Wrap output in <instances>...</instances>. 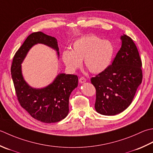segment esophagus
I'll use <instances>...</instances> for the list:
<instances>
[{
  "label": "esophagus",
  "mask_w": 153,
  "mask_h": 153,
  "mask_svg": "<svg viewBox=\"0 0 153 153\" xmlns=\"http://www.w3.org/2000/svg\"><path fill=\"white\" fill-rule=\"evenodd\" d=\"M79 82H80V83H85V82H86V79L85 78V77H80L79 79Z\"/></svg>",
  "instance_id": "obj_1"
}]
</instances>
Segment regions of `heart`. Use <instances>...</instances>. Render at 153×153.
<instances>
[{"instance_id":"b5f03b06","label":"heart","mask_w":153,"mask_h":153,"mask_svg":"<svg viewBox=\"0 0 153 153\" xmlns=\"http://www.w3.org/2000/svg\"><path fill=\"white\" fill-rule=\"evenodd\" d=\"M72 51L65 50L62 59L71 71H76L82 66L89 72L99 74L109 66L114 53V46L109 40H103L95 35H88L77 40L73 44Z\"/></svg>"}]
</instances>
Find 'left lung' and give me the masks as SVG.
<instances>
[{
	"mask_svg": "<svg viewBox=\"0 0 153 153\" xmlns=\"http://www.w3.org/2000/svg\"><path fill=\"white\" fill-rule=\"evenodd\" d=\"M121 48L112 64L91 78L96 90L95 108L104 115H115L130 105L142 82V61L129 36L121 37Z\"/></svg>",
	"mask_w": 153,
	"mask_h": 153,
	"instance_id": "1",
	"label": "left lung"
}]
</instances>
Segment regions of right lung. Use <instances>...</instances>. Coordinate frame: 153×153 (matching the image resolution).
Listing matches in <instances>:
<instances>
[{
  "instance_id": "add662e5",
  "label": "right lung",
  "mask_w": 153,
  "mask_h": 153,
  "mask_svg": "<svg viewBox=\"0 0 153 153\" xmlns=\"http://www.w3.org/2000/svg\"><path fill=\"white\" fill-rule=\"evenodd\" d=\"M38 43L55 49L59 56L56 38L42 32L32 33L14 56L11 65L12 78L20 105L33 118L46 123H56L68 114L69 97L77 86L78 77L76 75L60 74L46 88L34 89L29 86L22 77L21 64L29 50Z\"/></svg>"
}]
</instances>
